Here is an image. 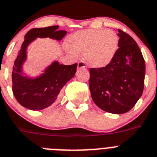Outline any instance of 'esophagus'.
<instances>
[{"mask_svg": "<svg viewBox=\"0 0 157 157\" xmlns=\"http://www.w3.org/2000/svg\"><path fill=\"white\" fill-rule=\"evenodd\" d=\"M78 68L79 69H84L85 68V62L83 61H80L78 62Z\"/></svg>", "mask_w": 157, "mask_h": 157, "instance_id": "obj_1", "label": "esophagus"}]
</instances>
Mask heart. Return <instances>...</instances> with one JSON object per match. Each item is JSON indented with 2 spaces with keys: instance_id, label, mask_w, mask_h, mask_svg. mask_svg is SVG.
<instances>
[{
  "instance_id": "1",
  "label": "heart",
  "mask_w": 157,
  "mask_h": 157,
  "mask_svg": "<svg viewBox=\"0 0 157 157\" xmlns=\"http://www.w3.org/2000/svg\"><path fill=\"white\" fill-rule=\"evenodd\" d=\"M69 45L76 52L84 54L91 66L103 68L114 59L119 46V37L112 30L85 29L73 34L69 39Z\"/></svg>"
}]
</instances>
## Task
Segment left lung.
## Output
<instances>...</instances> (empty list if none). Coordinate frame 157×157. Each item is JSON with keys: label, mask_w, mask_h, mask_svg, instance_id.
<instances>
[{"label": "left lung", "mask_w": 157, "mask_h": 157, "mask_svg": "<svg viewBox=\"0 0 157 157\" xmlns=\"http://www.w3.org/2000/svg\"><path fill=\"white\" fill-rule=\"evenodd\" d=\"M118 31L119 46L112 62L89 71L94 103L112 114H123L133 108L142 95L145 74V62L135 40L122 30Z\"/></svg>", "instance_id": "left-lung-1"}]
</instances>
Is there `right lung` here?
<instances>
[{"instance_id":"right-lung-1","label":"right lung","mask_w":157,"mask_h":157,"mask_svg":"<svg viewBox=\"0 0 157 157\" xmlns=\"http://www.w3.org/2000/svg\"><path fill=\"white\" fill-rule=\"evenodd\" d=\"M58 26H50L28 31L14 62L12 72L13 95L20 105L32 111L43 110L53 104L61 89L74 77L77 71V63L65 65L55 62L38 78L29 79L22 76V65L26 59L28 44L37 37L62 40L66 31H58Z\"/></svg>"}]
</instances>
